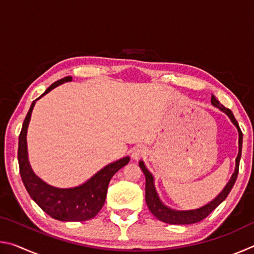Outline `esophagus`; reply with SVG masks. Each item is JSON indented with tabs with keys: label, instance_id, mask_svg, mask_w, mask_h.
I'll list each match as a JSON object with an SVG mask.
<instances>
[{
	"label": "esophagus",
	"instance_id": "34e87169",
	"mask_svg": "<svg viewBox=\"0 0 254 254\" xmlns=\"http://www.w3.org/2000/svg\"><path fill=\"white\" fill-rule=\"evenodd\" d=\"M145 153H147V150H145L144 147H136L133 149L132 158L134 159V160H137V159H140L143 156H145Z\"/></svg>",
	"mask_w": 254,
	"mask_h": 254
}]
</instances>
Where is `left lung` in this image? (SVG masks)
Returning a JSON list of instances; mask_svg holds the SVG:
<instances>
[{"mask_svg":"<svg viewBox=\"0 0 254 254\" xmlns=\"http://www.w3.org/2000/svg\"><path fill=\"white\" fill-rule=\"evenodd\" d=\"M212 105L217 107L218 110L222 111L223 113H225L231 122L234 124V127L238 128L239 132V153L238 157L235 159V169L233 175L231 176V179L229 183L225 185V187L223 188V190L218 194L213 200H210L201 207L195 208V209H174L169 207L162 203V200L159 197L156 186H154V178L152 174L148 170L147 167H145L144 162L142 160L139 161V166L141 170L143 171L145 176V201H147V205L154 216H156L159 221L168 223V224H176V225H186V224H194V223L203 221L205 217H207L208 215L213 212V210L220 205L223 200H224L227 195L230 194L231 189L233 188L235 180L238 178L239 174V165H240V159H241V153H242V141H243V134L240 130L239 123L236 121L232 111L226 109V107L223 106L218 100L215 96H212V100H210Z\"/></svg>","mask_w":254,"mask_h":254,"instance_id":"8db88e82","label":"left lung"}]
</instances>
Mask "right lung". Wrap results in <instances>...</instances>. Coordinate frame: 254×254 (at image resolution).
I'll return each instance as SVG.
<instances>
[{
  "mask_svg": "<svg viewBox=\"0 0 254 254\" xmlns=\"http://www.w3.org/2000/svg\"><path fill=\"white\" fill-rule=\"evenodd\" d=\"M70 76L50 85L40 97L32 102L19 135L18 160L20 175L31 198L39 207L55 220L63 222H84L95 217L105 203L107 187L115 173L130 161V157H123L97 171L84 184L70 188H59L47 184L33 173L28 158L27 132L36 102L57 86L71 81Z\"/></svg>",
  "mask_w": 254,
  "mask_h": 254,
  "instance_id": "add662e5",
  "label": "right lung"
}]
</instances>
